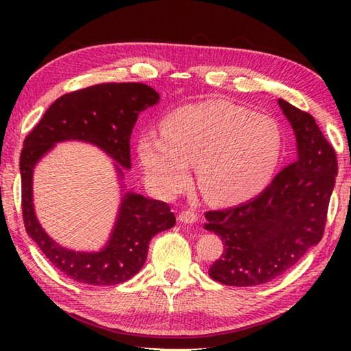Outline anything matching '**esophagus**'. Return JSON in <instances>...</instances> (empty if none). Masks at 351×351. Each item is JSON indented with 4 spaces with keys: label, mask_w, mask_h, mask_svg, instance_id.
<instances>
[{
    "label": "esophagus",
    "mask_w": 351,
    "mask_h": 351,
    "mask_svg": "<svg viewBox=\"0 0 351 351\" xmlns=\"http://www.w3.org/2000/svg\"><path fill=\"white\" fill-rule=\"evenodd\" d=\"M178 220H180L181 223H190V225H191V223H196L199 220V217H197V214L195 211L185 210V211H182L180 214V217H178Z\"/></svg>",
    "instance_id": "esophagus-1"
}]
</instances>
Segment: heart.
I'll return each mask as SVG.
<instances>
[{
    "label": "heart",
    "instance_id": "1",
    "mask_svg": "<svg viewBox=\"0 0 351 351\" xmlns=\"http://www.w3.org/2000/svg\"><path fill=\"white\" fill-rule=\"evenodd\" d=\"M137 154L147 184L173 199L190 184L196 164L199 189L215 205L244 202L263 191L278 167L282 132L271 117L225 101H206L171 111L161 137L145 134Z\"/></svg>",
    "mask_w": 351,
    "mask_h": 351
}]
</instances>
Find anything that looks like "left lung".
I'll use <instances>...</instances> for the list:
<instances>
[{
	"label": "left lung",
	"instance_id": "8db88e82",
	"mask_svg": "<svg viewBox=\"0 0 351 351\" xmlns=\"http://www.w3.org/2000/svg\"><path fill=\"white\" fill-rule=\"evenodd\" d=\"M278 102L295 134V161L252 200L205 213L204 228L217 234L225 245L208 273L223 285L271 282L295 265L324 234L338 173L337 154L314 117L287 101Z\"/></svg>",
	"mask_w": 351,
	"mask_h": 351
}]
</instances>
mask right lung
<instances>
[{
	"mask_svg": "<svg viewBox=\"0 0 351 351\" xmlns=\"http://www.w3.org/2000/svg\"><path fill=\"white\" fill-rule=\"evenodd\" d=\"M160 95L141 83L96 84L66 93L52 102L40 122L24 140L19 170L22 217L27 234L58 271L86 285H117L143 267L149 241L175 226V214L161 200L125 193L113 232L99 252L62 247L45 232L33 206V171L42 156L58 141L80 140L101 147L116 164L119 178L131 169L130 138L141 111L155 106Z\"/></svg>",
	"mask_w": 351,
	"mask_h": 351,
	"instance_id": "right-lung-1",
	"label": "right lung"
}]
</instances>
